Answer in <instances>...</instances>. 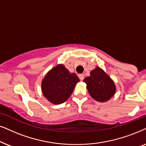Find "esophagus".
<instances>
[{
    "label": "esophagus",
    "mask_w": 146,
    "mask_h": 146,
    "mask_svg": "<svg viewBox=\"0 0 146 146\" xmlns=\"http://www.w3.org/2000/svg\"><path fill=\"white\" fill-rule=\"evenodd\" d=\"M79 79H80V80L83 81V79H84V75H83V74H79Z\"/></svg>",
    "instance_id": "1"
}]
</instances>
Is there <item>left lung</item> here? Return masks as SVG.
Listing matches in <instances>:
<instances>
[{"instance_id": "8db88e82", "label": "left lung", "mask_w": 146, "mask_h": 146, "mask_svg": "<svg viewBox=\"0 0 146 146\" xmlns=\"http://www.w3.org/2000/svg\"><path fill=\"white\" fill-rule=\"evenodd\" d=\"M83 81L91 98L98 102H105L110 100L115 93V85L112 79L100 67L91 71L90 76Z\"/></svg>"}]
</instances>
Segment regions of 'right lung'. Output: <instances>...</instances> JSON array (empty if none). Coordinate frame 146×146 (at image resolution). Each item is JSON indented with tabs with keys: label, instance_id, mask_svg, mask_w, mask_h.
<instances>
[{
	"label": "right lung",
	"instance_id": "obj_1",
	"mask_svg": "<svg viewBox=\"0 0 146 146\" xmlns=\"http://www.w3.org/2000/svg\"><path fill=\"white\" fill-rule=\"evenodd\" d=\"M79 79L69 73L63 65H59L48 72L42 81L44 96L54 104H61L71 96Z\"/></svg>",
	"mask_w": 146,
	"mask_h": 146
}]
</instances>
